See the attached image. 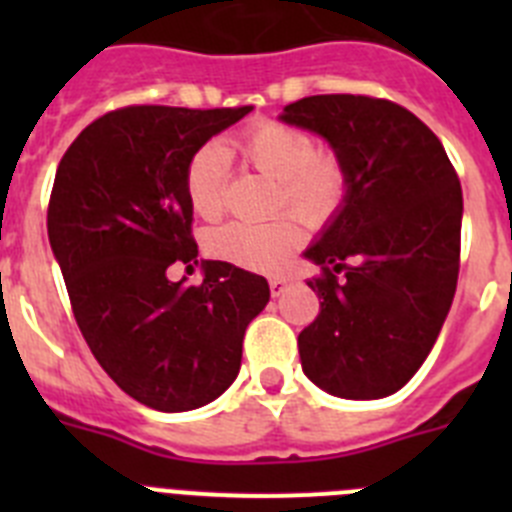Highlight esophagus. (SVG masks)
<instances>
[{"label":"esophagus","instance_id":"esophagus-1","mask_svg":"<svg viewBox=\"0 0 512 512\" xmlns=\"http://www.w3.org/2000/svg\"><path fill=\"white\" fill-rule=\"evenodd\" d=\"M269 287H271V295L279 297V295H284V292H287L289 279L287 277H271L269 279Z\"/></svg>","mask_w":512,"mask_h":512}]
</instances>
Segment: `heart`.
Returning a JSON list of instances; mask_svg holds the SVG:
<instances>
[{
  "instance_id": "obj_1",
  "label": "heart",
  "mask_w": 512,
  "mask_h": 512,
  "mask_svg": "<svg viewBox=\"0 0 512 512\" xmlns=\"http://www.w3.org/2000/svg\"><path fill=\"white\" fill-rule=\"evenodd\" d=\"M246 164L274 179V205H287L310 223L336 212L346 192V174L333 153L315 151L310 135L277 120H261L235 140ZM228 156L217 143H205L189 156L184 169V194L192 212L215 220L223 212ZM305 238L300 220L292 215L266 223H230L210 235L217 259L256 271H277Z\"/></svg>"
}]
</instances>
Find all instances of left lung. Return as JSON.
Instances as JSON below:
<instances>
[{"label":"left lung","instance_id":"1","mask_svg":"<svg viewBox=\"0 0 512 512\" xmlns=\"http://www.w3.org/2000/svg\"><path fill=\"white\" fill-rule=\"evenodd\" d=\"M279 120L320 135L346 174L341 205L302 253L323 269L307 282L323 302L297 338L302 372L343 400L395 395L454 302L459 176L431 128L387 99L318 94Z\"/></svg>","mask_w":512,"mask_h":512}]
</instances>
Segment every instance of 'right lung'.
I'll use <instances>...</instances> for the list:
<instances>
[{"mask_svg": "<svg viewBox=\"0 0 512 512\" xmlns=\"http://www.w3.org/2000/svg\"><path fill=\"white\" fill-rule=\"evenodd\" d=\"M253 107L107 112L63 153L48 241L94 359L122 392L161 413L217 400L238 377L246 328L269 302L259 274L202 259V284L171 282L197 261L187 161Z\"/></svg>", "mask_w": 512, "mask_h": 512, "instance_id": "obj_1", "label": "right lung"}]
</instances>
